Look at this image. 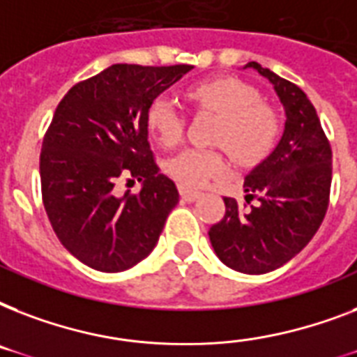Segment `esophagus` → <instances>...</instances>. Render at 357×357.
<instances>
[{
    "label": "esophagus",
    "instance_id": "obj_1",
    "mask_svg": "<svg viewBox=\"0 0 357 357\" xmlns=\"http://www.w3.org/2000/svg\"><path fill=\"white\" fill-rule=\"evenodd\" d=\"M179 195H181V200H185V202H195L196 198H200L202 192H200V190L185 189V187H181V189H179Z\"/></svg>",
    "mask_w": 357,
    "mask_h": 357
}]
</instances>
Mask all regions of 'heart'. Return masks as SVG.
<instances>
[{"label":"heart","instance_id":"b5f03b06","mask_svg":"<svg viewBox=\"0 0 357 357\" xmlns=\"http://www.w3.org/2000/svg\"><path fill=\"white\" fill-rule=\"evenodd\" d=\"M185 98L196 111L218 114L211 142L222 146L238 167L259 165L276 148L282 120L259 91L237 77H215L189 86ZM146 126L162 148L179 144L185 133V114L167 96H157L148 105ZM165 170L183 187H202L226 172L220 150L189 148L165 162Z\"/></svg>","mask_w":357,"mask_h":357}]
</instances>
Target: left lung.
Returning <instances> with one entry per match:
<instances>
[{
    "mask_svg": "<svg viewBox=\"0 0 357 357\" xmlns=\"http://www.w3.org/2000/svg\"><path fill=\"white\" fill-rule=\"evenodd\" d=\"M246 68L274 85L285 107V131L276 150L244 179L243 204L224 198L226 213L209 238L224 265L265 274L293 259L321 228L330 204L332 146L300 86L254 61Z\"/></svg>",
    "mask_w": 357,
    "mask_h": 357,
    "instance_id": "8db88e82",
    "label": "left lung"
}]
</instances>
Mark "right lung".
Wrapping results in <instances>:
<instances>
[{
    "label": "right lung",
    "mask_w": 357,
    "mask_h": 357,
    "mask_svg": "<svg viewBox=\"0 0 357 357\" xmlns=\"http://www.w3.org/2000/svg\"><path fill=\"white\" fill-rule=\"evenodd\" d=\"M190 64H113L59 102L40 151L42 204L61 244L100 272H122L155 248L176 183L159 174L146 111ZM143 181L120 195V181Z\"/></svg>",
    "instance_id": "1"
}]
</instances>
